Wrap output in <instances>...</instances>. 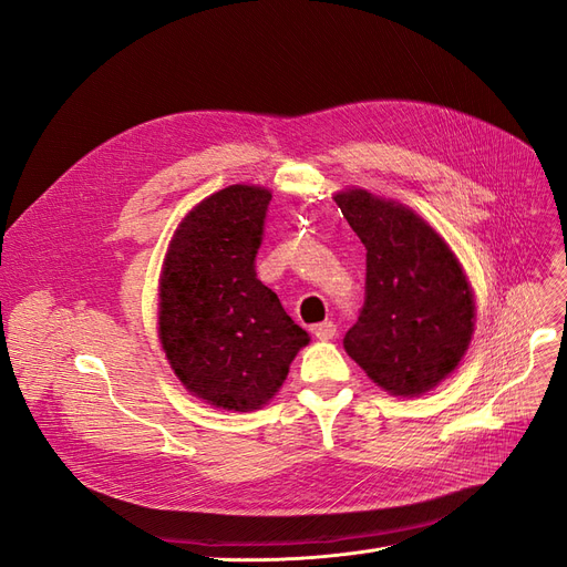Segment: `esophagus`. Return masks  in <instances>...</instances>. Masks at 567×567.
<instances>
[{"label":"esophagus","instance_id":"34e87169","mask_svg":"<svg viewBox=\"0 0 567 567\" xmlns=\"http://www.w3.org/2000/svg\"><path fill=\"white\" fill-rule=\"evenodd\" d=\"M312 333H315L319 340H331V338L336 336V323H333V321L315 323V326H312Z\"/></svg>","mask_w":567,"mask_h":567}]
</instances>
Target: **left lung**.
<instances>
[{"mask_svg":"<svg viewBox=\"0 0 567 567\" xmlns=\"http://www.w3.org/2000/svg\"><path fill=\"white\" fill-rule=\"evenodd\" d=\"M367 248L364 305L342 338L392 394H421L450 375L473 336L475 305L450 246L421 217L362 188L336 196Z\"/></svg>","mask_w":567,"mask_h":567,"instance_id":"1","label":"left lung"}]
</instances>
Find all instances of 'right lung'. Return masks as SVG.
Here are the masks:
<instances>
[{
  "mask_svg": "<svg viewBox=\"0 0 567 567\" xmlns=\"http://www.w3.org/2000/svg\"><path fill=\"white\" fill-rule=\"evenodd\" d=\"M271 194L234 184L198 203L169 244L161 342L188 392L221 409H260L310 336L255 271Z\"/></svg>",
  "mask_w": 567,
  "mask_h": 567,
  "instance_id": "right-lung-1",
  "label": "right lung"
}]
</instances>
